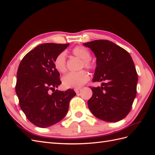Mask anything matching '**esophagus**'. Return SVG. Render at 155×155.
<instances>
[{
	"instance_id": "obj_1",
	"label": "esophagus",
	"mask_w": 155,
	"mask_h": 155,
	"mask_svg": "<svg viewBox=\"0 0 155 155\" xmlns=\"http://www.w3.org/2000/svg\"><path fill=\"white\" fill-rule=\"evenodd\" d=\"M74 91H75V92H76V93H79V92H80V91H81V88H75V89H74Z\"/></svg>"
}]
</instances>
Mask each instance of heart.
Here are the masks:
<instances>
[{"label":"heart","mask_w":155,"mask_h":155,"mask_svg":"<svg viewBox=\"0 0 155 155\" xmlns=\"http://www.w3.org/2000/svg\"><path fill=\"white\" fill-rule=\"evenodd\" d=\"M72 54L82 59L81 68L85 67L88 70L95 68V63L90 58L91 53L83 46H77L74 48ZM54 64L55 68L61 73H64L67 70L66 55L64 52H61L56 56ZM89 74L85 70H81L78 72H70L63 78V83L67 88H79L85 84L89 79Z\"/></svg>","instance_id":"b5f03b06"}]
</instances>
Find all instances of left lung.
Wrapping results in <instances>:
<instances>
[{
  "instance_id": "left-lung-1",
  "label": "left lung",
  "mask_w": 155,
  "mask_h": 155,
  "mask_svg": "<svg viewBox=\"0 0 155 155\" xmlns=\"http://www.w3.org/2000/svg\"><path fill=\"white\" fill-rule=\"evenodd\" d=\"M96 57L93 82L105 81L92 87L88 106L96 118L116 122L125 118L137 95L138 74L127 51L108 40L84 43Z\"/></svg>"
}]
</instances>
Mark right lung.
I'll use <instances>...</instances> for the list:
<instances>
[{
	"label": "right lung",
	"instance_id": "obj_1",
	"mask_svg": "<svg viewBox=\"0 0 155 155\" xmlns=\"http://www.w3.org/2000/svg\"><path fill=\"white\" fill-rule=\"evenodd\" d=\"M68 45H40L26 54L18 66L15 91L20 107L28 120L39 127H48L61 120L70 100L76 94L72 89L55 91L61 81L54 59Z\"/></svg>",
	"mask_w": 155,
	"mask_h": 155
}]
</instances>
